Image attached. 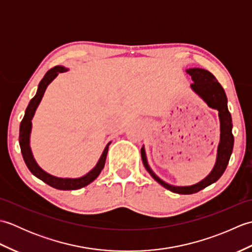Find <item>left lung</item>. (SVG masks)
<instances>
[{
  "instance_id": "left-lung-1",
  "label": "left lung",
  "mask_w": 252,
  "mask_h": 252,
  "mask_svg": "<svg viewBox=\"0 0 252 252\" xmlns=\"http://www.w3.org/2000/svg\"><path fill=\"white\" fill-rule=\"evenodd\" d=\"M186 73H189L191 77L192 81H194V83L190 84V89L194 91V92L199 96L210 108L217 109L219 111V119H220V142H219L218 145L216 163L213 165L211 172L209 173L205 179H202L196 184L189 186L171 185L160 179L159 176L154 172L152 168L149 167L144 145L141 149L143 164L148 171V173L152 175V178L156 182H158L160 185L163 186L164 189L181 195L195 194V192L203 189L205 187L216 183V182L221 178L227 167L234 146V136L232 133V116L229 114L227 108L226 94L224 92L221 84L218 82L216 77L213 76L210 71L206 70V69L189 68L186 69Z\"/></svg>"
}]
</instances>
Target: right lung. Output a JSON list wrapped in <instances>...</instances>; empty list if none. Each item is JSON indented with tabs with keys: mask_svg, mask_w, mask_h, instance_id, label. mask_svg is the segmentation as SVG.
<instances>
[{
	"mask_svg": "<svg viewBox=\"0 0 252 252\" xmlns=\"http://www.w3.org/2000/svg\"><path fill=\"white\" fill-rule=\"evenodd\" d=\"M69 69L63 66H56L54 68L50 69V70L45 73V76L41 80L39 85H37L36 94L34 95V97L29 101V105L25 111L24 119L21 120L20 127H19V145L21 149V154H23L24 160L27 164V167H28V169L30 170V172L34 176H36L37 179L43 181L47 185H50L52 187H54V189H61V190L80 189H82V187L92 183L95 179H97V176L101 172V170H103L105 167L107 153H108V148L111 144V142L107 144L103 153L100 155L97 163L95 164V167L92 170H90L87 174L80 176V178H58V176L47 173L46 171L42 169L35 161L33 154H32V151H31V146H30L32 119H33L36 108L39 107L42 98H43L45 91L47 87L50 85V83L58 76V73L66 72Z\"/></svg>",
	"mask_w": 252,
	"mask_h": 252,
	"instance_id": "1",
	"label": "right lung"
}]
</instances>
